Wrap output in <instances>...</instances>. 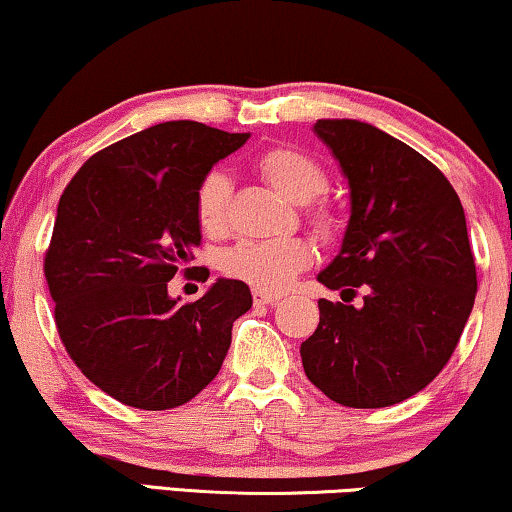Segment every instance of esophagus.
<instances>
[{
	"instance_id": "34e87169",
	"label": "esophagus",
	"mask_w": 512,
	"mask_h": 512,
	"mask_svg": "<svg viewBox=\"0 0 512 512\" xmlns=\"http://www.w3.org/2000/svg\"><path fill=\"white\" fill-rule=\"evenodd\" d=\"M253 301H255V306H276L278 301H280V297L278 294H271V292H264V290H253Z\"/></svg>"
}]
</instances>
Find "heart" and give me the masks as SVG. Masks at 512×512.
Listing matches in <instances>:
<instances>
[{"label":"heart","instance_id":"b5f03b06","mask_svg":"<svg viewBox=\"0 0 512 512\" xmlns=\"http://www.w3.org/2000/svg\"><path fill=\"white\" fill-rule=\"evenodd\" d=\"M259 176L285 199L306 204L327 187V171L306 150L294 146H273L255 160ZM194 213L206 234L220 236L229 227L232 213V181L222 169L204 174L194 192ZM308 218L320 234L334 229V213L329 206L308 208ZM311 262V250L299 239L246 241L229 250L222 259V269L229 276L241 278L257 290H283L301 269Z\"/></svg>","mask_w":512,"mask_h":512}]
</instances>
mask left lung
<instances>
[{"label": "left lung", "instance_id": "obj_1", "mask_svg": "<svg viewBox=\"0 0 512 512\" xmlns=\"http://www.w3.org/2000/svg\"><path fill=\"white\" fill-rule=\"evenodd\" d=\"M313 129L348 178L350 220L318 273L343 301H318L301 362L341 406H394L443 371L471 315L478 276L462 201L436 164L369 122ZM357 286L365 299L352 307Z\"/></svg>", "mask_w": 512, "mask_h": 512}]
</instances>
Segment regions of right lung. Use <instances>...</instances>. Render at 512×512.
<instances>
[{"label": "right lung", "mask_w": 512, "mask_h": 512, "mask_svg": "<svg viewBox=\"0 0 512 512\" xmlns=\"http://www.w3.org/2000/svg\"><path fill=\"white\" fill-rule=\"evenodd\" d=\"M246 141L204 122H160L99 150L64 187L43 259L57 334L83 376L125 406L169 410L197 397L253 306L248 285L229 278L192 304L167 292L201 241L199 181Z\"/></svg>", "instance_id": "add662e5"}]
</instances>
